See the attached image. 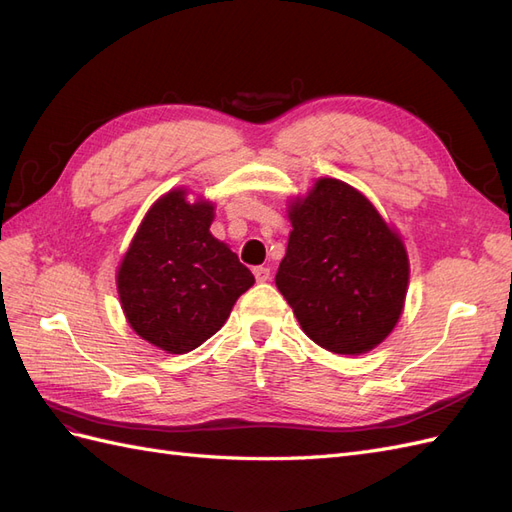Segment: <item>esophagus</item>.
<instances>
[{
	"label": "esophagus",
	"mask_w": 512,
	"mask_h": 512,
	"mask_svg": "<svg viewBox=\"0 0 512 512\" xmlns=\"http://www.w3.org/2000/svg\"><path fill=\"white\" fill-rule=\"evenodd\" d=\"M254 275L260 284H265L271 280V269L269 267H254Z\"/></svg>",
	"instance_id": "34e87169"
}]
</instances>
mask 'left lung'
I'll list each match as a JSON object with an SVG mask.
<instances>
[{
	"label": "left lung",
	"instance_id": "obj_1",
	"mask_svg": "<svg viewBox=\"0 0 512 512\" xmlns=\"http://www.w3.org/2000/svg\"><path fill=\"white\" fill-rule=\"evenodd\" d=\"M275 286L303 333L335 354H365L404 312L410 260L399 232L346 181L320 177L288 203Z\"/></svg>",
	"mask_w": 512,
	"mask_h": 512
}]
</instances>
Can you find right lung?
Instances as JSON below:
<instances>
[{
    "label": "right lung",
    "instance_id": "right-lung-1",
    "mask_svg": "<svg viewBox=\"0 0 512 512\" xmlns=\"http://www.w3.org/2000/svg\"><path fill=\"white\" fill-rule=\"evenodd\" d=\"M175 188L149 207L117 267L121 309L134 333L185 354L218 333L254 286L230 247L211 235L215 205Z\"/></svg>",
    "mask_w": 512,
    "mask_h": 512
}]
</instances>
